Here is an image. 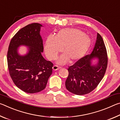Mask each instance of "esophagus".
Segmentation results:
<instances>
[{
    "mask_svg": "<svg viewBox=\"0 0 120 120\" xmlns=\"http://www.w3.org/2000/svg\"><path fill=\"white\" fill-rule=\"evenodd\" d=\"M60 68H61V67L58 66L57 65H54L53 67V69L54 70H57Z\"/></svg>",
    "mask_w": 120,
    "mask_h": 120,
    "instance_id": "esophagus-1",
    "label": "esophagus"
}]
</instances>
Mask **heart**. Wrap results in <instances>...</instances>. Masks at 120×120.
I'll return each instance as SVG.
<instances>
[{
	"mask_svg": "<svg viewBox=\"0 0 120 120\" xmlns=\"http://www.w3.org/2000/svg\"><path fill=\"white\" fill-rule=\"evenodd\" d=\"M90 45V40L87 35L76 28H64L58 32L54 38L49 36L46 39L44 50L49 59H55L62 48L60 64L67 61L72 63L84 56Z\"/></svg>",
	"mask_w": 120,
	"mask_h": 120,
	"instance_id": "b5f03b06",
	"label": "heart"
}]
</instances>
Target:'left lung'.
I'll return each instance as SVG.
<instances>
[{
    "instance_id": "8db88e82",
    "label": "left lung",
    "mask_w": 120,
    "mask_h": 120,
    "mask_svg": "<svg viewBox=\"0 0 120 120\" xmlns=\"http://www.w3.org/2000/svg\"><path fill=\"white\" fill-rule=\"evenodd\" d=\"M98 58V63L92 65L93 58ZM108 58L104 41L97 34L95 47L90 54L83 56L69 67L68 76L65 85L67 89L73 94L82 95L96 88L104 77L107 66Z\"/></svg>"
}]
</instances>
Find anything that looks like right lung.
I'll return each mask as SVG.
<instances>
[{"mask_svg": "<svg viewBox=\"0 0 120 120\" xmlns=\"http://www.w3.org/2000/svg\"><path fill=\"white\" fill-rule=\"evenodd\" d=\"M42 25L32 23L19 30L10 42L7 52V64L12 80L24 92L33 94L45 88L52 72L53 64L42 56L43 40L40 35ZM29 46L27 55L18 53L20 45Z\"/></svg>", "mask_w": 120, "mask_h": 120, "instance_id": "1", "label": "right lung"}]
</instances>
